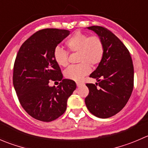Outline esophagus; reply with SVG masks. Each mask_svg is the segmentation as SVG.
Masks as SVG:
<instances>
[{"label": "esophagus", "instance_id": "34e87169", "mask_svg": "<svg viewBox=\"0 0 148 148\" xmlns=\"http://www.w3.org/2000/svg\"><path fill=\"white\" fill-rule=\"evenodd\" d=\"M76 84H77V87H80L81 85H82L83 83L81 82H76Z\"/></svg>", "mask_w": 148, "mask_h": 148}]
</instances>
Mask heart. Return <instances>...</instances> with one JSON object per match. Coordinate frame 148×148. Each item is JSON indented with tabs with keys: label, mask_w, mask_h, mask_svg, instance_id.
<instances>
[{
	"label": "heart",
	"mask_w": 148,
	"mask_h": 148,
	"mask_svg": "<svg viewBox=\"0 0 148 148\" xmlns=\"http://www.w3.org/2000/svg\"><path fill=\"white\" fill-rule=\"evenodd\" d=\"M66 46L71 53H78L77 61L79 64L71 66L64 71L66 79L80 81L90 72V65L97 66L103 60L105 46L98 35L89 36L77 31L66 41ZM54 61L59 66L66 67L69 64V53L60 47H56L53 53Z\"/></svg>",
	"instance_id": "heart-1"
}]
</instances>
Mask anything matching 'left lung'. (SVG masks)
<instances>
[{
  "mask_svg": "<svg viewBox=\"0 0 148 148\" xmlns=\"http://www.w3.org/2000/svg\"><path fill=\"white\" fill-rule=\"evenodd\" d=\"M87 29L95 32L102 38L105 53L97 68L90 74L98 83L86 84L89 94L85 97V104L95 116L109 118L122 110L132 92V59L127 47L110 30L100 26Z\"/></svg>",
  "mask_w": 148,
  "mask_h": 148,
  "instance_id": "8db88e82",
  "label": "left lung"
}]
</instances>
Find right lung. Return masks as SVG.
<instances>
[{
    "label": "right lung",
    "mask_w": 148,
    "mask_h": 148,
    "mask_svg": "<svg viewBox=\"0 0 148 148\" xmlns=\"http://www.w3.org/2000/svg\"><path fill=\"white\" fill-rule=\"evenodd\" d=\"M70 32L43 29L36 32L20 47L14 65L13 84L18 101L34 119L49 122L66 110L67 100L77 87L73 80L63 79L53 53ZM50 80L60 85L50 87Z\"/></svg>",
    "instance_id": "1"
}]
</instances>
